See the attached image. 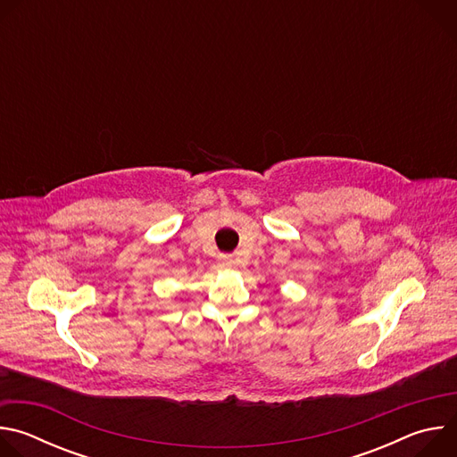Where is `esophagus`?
Wrapping results in <instances>:
<instances>
[{
    "label": "esophagus",
    "mask_w": 457,
    "mask_h": 457,
    "mask_svg": "<svg viewBox=\"0 0 457 457\" xmlns=\"http://www.w3.org/2000/svg\"><path fill=\"white\" fill-rule=\"evenodd\" d=\"M220 264L224 268H233L235 266V260H233L231 254H220Z\"/></svg>",
    "instance_id": "34e87169"
}]
</instances>
